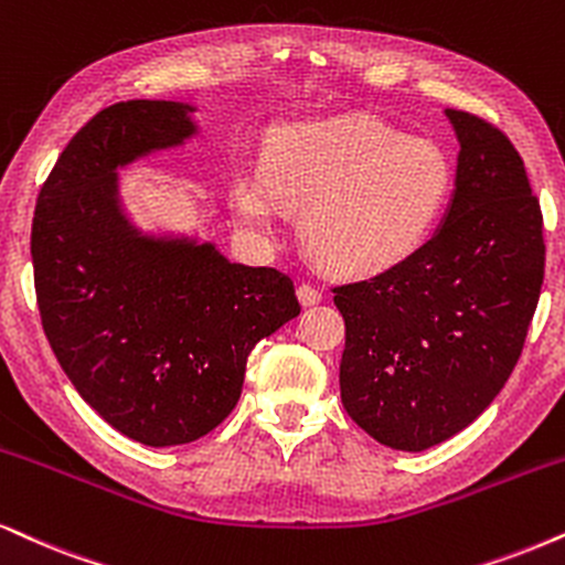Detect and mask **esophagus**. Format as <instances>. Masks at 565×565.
Listing matches in <instances>:
<instances>
[{"label":"esophagus","instance_id":"1","mask_svg":"<svg viewBox=\"0 0 565 565\" xmlns=\"http://www.w3.org/2000/svg\"><path fill=\"white\" fill-rule=\"evenodd\" d=\"M297 297H299V302H302L305 307H312V305L323 302V291H320L318 287H312V284H299Z\"/></svg>","mask_w":565,"mask_h":565}]
</instances>
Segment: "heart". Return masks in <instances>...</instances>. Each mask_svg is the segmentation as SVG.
<instances>
[{
    "label": "heart",
    "mask_w": 565,
    "mask_h": 565,
    "mask_svg": "<svg viewBox=\"0 0 565 565\" xmlns=\"http://www.w3.org/2000/svg\"><path fill=\"white\" fill-rule=\"evenodd\" d=\"M451 190L454 163L440 142L354 114L278 132L263 167L234 171L232 209L258 234L278 232L284 205L307 209L312 255L335 274L370 276L430 239Z\"/></svg>",
    "instance_id": "obj_1"
}]
</instances>
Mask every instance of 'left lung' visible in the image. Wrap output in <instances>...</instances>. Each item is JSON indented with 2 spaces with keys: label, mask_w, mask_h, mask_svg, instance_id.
Here are the masks:
<instances>
[{
  "label": "left lung",
  "mask_w": 565,
  "mask_h": 565,
  "mask_svg": "<svg viewBox=\"0 0 565 565\" xmlns=\"http://www.w3.org/2000/svg\"><path fill=\"white\" fill-rule=\"evenodd\" d=\"M459 138L446 216L409 260L333 289L349 417L396 451L461 433L501 394L545 276L540 200L511 140L446 109Z\"/></svg>",
  "instance_id": "1"
}]
</instances>
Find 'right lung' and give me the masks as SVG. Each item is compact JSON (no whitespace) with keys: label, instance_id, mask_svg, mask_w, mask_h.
I'll return each instance as SVG.
<instances>
[{"label":"right lung","instance_id":"obj_1","mask_svg":"<svg viewBox=\"0 0 565 565\" xmlns=\"http://www.w3.org/2000/svg\"><path fill=\"white\" fill-rule=\"evenodd\" d=\"M192 111L146 98L98 111L56 159L31 232L41 323L62 370L114 430L153 448L224 423L253 347L299 316L281 270L127 216L117 171L195 138Z\"/></svg>","mask_w":565,"mask_h":565}]
</instances>
